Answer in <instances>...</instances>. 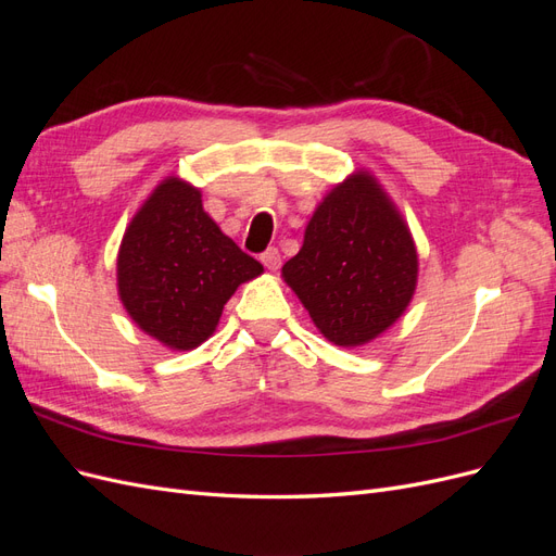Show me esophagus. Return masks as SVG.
Here are the masks:
<instances>
[{
	"label": "esophagus",
	"instance_id": "obj_1",
	"mask_svg": "<svg viewBox=\"0 0 556 556\" xmlns=\"http://www.w3.org/2000/svg\"><path fill=\"white\" fill-rule=\"evenodd\" d=\"M260 260H262V264L268 268V271H278V268H280V252H278V248L264 250Z\"/></svg>",
	"mask_w": 556,
	"mask_h": 556
}]
</instances>
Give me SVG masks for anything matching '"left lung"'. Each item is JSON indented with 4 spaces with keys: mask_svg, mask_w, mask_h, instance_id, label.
<instances>
[{
    "mask_svg": "<svg viewBox=\"0 0 556 556\" xmlns=\"http://www.w3.org/2000/svg\"><path fill=\"white\" fill-rule=\"evenodd\" d=\"M282 278L333 345L374 341L408 308L417 250L396 206L368 172L352 174L323 199L304 245Z\"/></svg>",
    "mask_w": 556,
    "mask_h": 556,
    "instance_id": "left-lung-1",
    "label": "left lung"
}]
</instances>
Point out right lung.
Listing matches in <instances>:
<instances>
[{
	"mask_svg": "<svg viewBox=\"0 0 556 556\" xmlns=\"http://www.w3.org/2000/svg\"><path fill=\"white\" fill-rule=\"evenodd\" d=\"M264 266L220 231L201 192L169 176L131 217L117 252V294L129 317L172 350L204 343L229 296Z\"/></svg>",
	"mask_w": 556,
	"mask_h": 556,
	"instance_id": "add662e5",
	"label": "right lung"
}]
</instances>
